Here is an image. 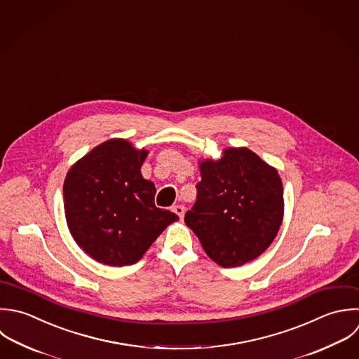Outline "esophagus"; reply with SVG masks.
Returning <instances> with one entry per match:
<instances>
[{
  "instance_id": "esophagus-1",
  "label": "esophagus",
  "mask_w": 359,
  "mask_h": 359,
  "mask_svg": "<svg viewBox=\"0 0 359 359\" xmlns=\"http://www.w3.org/2000/svg\"><path fill=\"white\" fill-rule=\"evenodd\" d=\"M184 205H182V204H177V205H175L173 207V212L176 214V215H179V218L182 219L183 218V215H184Z\"/></svg>"
}]
</instances>
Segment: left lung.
Returning <instances> with one entry per match:
<instances>
[{
    "instance_id": "1",
    "label": "left lung",
    "mask_w": 359,
    "mask_h": 359,
    "mask_svg": "<svg viewBox=\"0 0 359 359\" xmlns=\"http://www.w3.org/2000/svg\"><path fill=\"white\" fill-rule=\"evenodd\" d=\"M200 172L186 225L217 264L229 269L255 260L273 243L284 217L277 169L248 148H228L221 159L200 162Z\"/></svg>"
}]
</instances>
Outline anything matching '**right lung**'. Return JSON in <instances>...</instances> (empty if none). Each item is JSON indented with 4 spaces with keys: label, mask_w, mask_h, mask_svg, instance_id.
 Listing matches in <instances>:
<instances>
[{
    "label": "right lung",
    "mask_w": 359,
    "mask_h": 359,
    "mask_svg": "<svg viewBox=\"0 0 359 359\" xmlns=\"http://www.w3.org/2000/svg\"><path fill=\"white\" fill-rule=\"evenodd\" d=\"M147 149L113 138L71 166L64 211L76 245L93 260L121 267L137 263L179 217L155 205V184L141 175Z\"/></svg>",
    "instance_id": "add662e5"
}]
</instances>
